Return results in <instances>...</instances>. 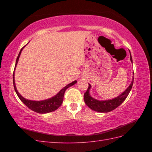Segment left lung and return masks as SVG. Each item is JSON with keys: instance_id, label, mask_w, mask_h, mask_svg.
<instances>
[{"instance_id": "8db88e82", "label": "left lung", "mask_w": 152, "mask_h": 152, "mask_svg": "<svg viewBox=\"0 0 152 152\" xmlns=\"http://www.w3.org/2000/svg\"><path fill=\"white\" fill-rule=\"evenodd\" d=\"M130 53V59L132 63V59L131 57V52ZM134 74V72H133ZM133 82H134V77H132V80L130 85L126 89L125 91L119 95L117 97L115 98L112 99H108V100H98L93 98L90 95L89 91L91 87L90 84H89V87L87 88V91L84 93V98L85 103L87 105V107H89L94 111L98 112L101 113H107L112 111L114 109L117 108L118 106H120L125 99L127 97V96L129 94L130 91L132 89V87L133 85Z\"/></svg>"}]
</instances>
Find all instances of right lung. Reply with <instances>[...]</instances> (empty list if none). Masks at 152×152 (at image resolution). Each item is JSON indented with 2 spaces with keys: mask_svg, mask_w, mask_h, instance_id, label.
I'll list each match as a JSON object with an SVG mask.
<instances>
[{
  "mask_svg": "<svg viewBox=\"0 0 152 152\" xmlns=\"http://www.w3.org/2000/svg\"><path fill=\"white\" fill-rule=\"evenodd\" d=\"M24 47L21 49V50L19 53V54H18V56L17 57L15 70H14V72H13V85H14V87H15L16 93L17 94L18 96L19 97V98L20 99L21 102L23 103L27 107H28L30 110H33V111L37 113H48L49 112L55 111V110H57L61 105L63 103L64 94H65V92L66 90V89H68L69 87L73 86L75 84H76L77 80L71 82L70 84H68L65 87H64L61 90H60V91H59L57 94H56L54 96H53V97L49 98L48 99H45L42 101H32V100L25 99V98L23 97L19 93H18V91L16 89V87L15 85V69L18 64V60H19V58L20 56L22 50L24 48Z\"/></svg>",
  "mask_w": 152,
  "mask_h": 152,
  "instance_id": "right-lung-1",
  "label": "right lung"
}]
</instances>
